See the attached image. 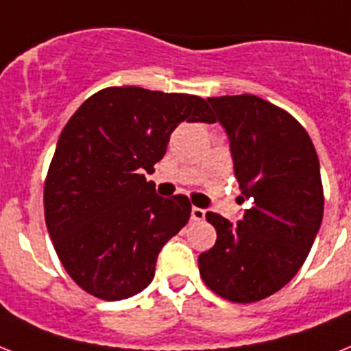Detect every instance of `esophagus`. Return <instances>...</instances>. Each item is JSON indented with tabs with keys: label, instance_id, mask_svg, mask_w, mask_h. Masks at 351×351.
<instances>
[{
	"label": "esophagus",
	"instance_id": "34e87169",
	"mask_svg": "<svg viewBox=\"0 0 351 351\" xmlns=\"http://www.w3.org/2000/svg\"><path fill=\"white\" fill-rule=\"evenodd\" d=\"M205 218V209H200V207H193L191 209V220L202 221Z\"/></svg>",
	"mask_w": 351,
	"mask_h": 351
}]
</instances>
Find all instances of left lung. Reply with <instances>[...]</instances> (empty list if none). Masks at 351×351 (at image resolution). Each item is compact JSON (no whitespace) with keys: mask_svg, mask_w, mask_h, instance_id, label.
Wrapping results in <instances>:
<instances>
[{"mask_svg":"<svg viewBox=\"0 0 351 351\" xmlns=\"http://www.w3.org/2000/svg\"><path fill=\"white\" fill-rule=\"evenodd\" d=\"M230 141L241 200L236 225L205 218L216 243L198 256L204 283L232 303H254L298 274L323 221L324 195L315 147L289 111L256 95L207 99Z\"/></svg>","mask_w":351,"mask_h":351,"instance_id":"left-lung-1","label":"left lung"}]
</instances>
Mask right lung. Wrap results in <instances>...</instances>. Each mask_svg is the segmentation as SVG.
Returning a JSON list of instances; mask_svg holds the SVG:
<instances>
[{
	"instance_id": "1",
	"label": "right lung",
	"mask_w": 351,
	"mask_h": 351,
	"mask_svg": "<svg viewBox=\"0 0 351 351\" xmlns=\"http://www.w3.org/2000/svg\"><path fill=\"white\" fill-rule=\"evenodd\" d=\"M180 122H216L202 97L111 86L62 128L45 180V220L68 276L121 301L151 283L162 247L189 221L187 196L147 182Z\"/></svg>"
}]
</instances>
